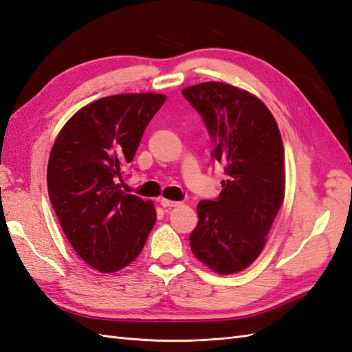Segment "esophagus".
<instances>
[{
	"label": "esophagus",
	"instance_id": "34e87169",
	"mask_svg": "<svg viewBox=\"0 0 352 352\" xmlns=\"http://www.w3.org/2000/svg\"><path fill=\"white\" fill-rule=\"evenodd\" d=\"M160 204L162 208H175V206L179 204V201H173V200H167V199H161Z\"/></svg>",
	"mask_w": 352,
	"mask_h": 352
}]
</instances>
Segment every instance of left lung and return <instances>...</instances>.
I'll list each match as a JSON object with an SVG mask.
<instances>
[{
    "instance_id": "left-lung-1",
    "label": "left lung",
    "mask_w": 352,
    "mask_h": 352,
    "mask_svg": "<svg viewBox=\"0 0 352 352\" xmlns=\"http://www.w3.org/2000/svg\"><path fill=\"white\" fill-rule=\"evenodd\" d=\"M182 96L201 116L210 157L226 173L217 199L197 206L191 251L219 275H230L260 255L284 201V144L270 110L250 92L206 82L185 88Z\"/></svg>"
}]
</instances>
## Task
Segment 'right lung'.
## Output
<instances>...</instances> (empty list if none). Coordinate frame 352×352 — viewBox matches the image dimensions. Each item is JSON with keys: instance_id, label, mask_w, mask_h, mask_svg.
Segmentation results:
<instances>
[{"instance_id": "add662e5", "label": "right lung", "mask_w": 352, "mask_h": 352, "mask_svg": "<svg viewBox=\"0 0 352 352\" xmlns=\"http://www.w3.org/2000/svg\"><path fill=\"white\" fill-rule=\"evenodd\" d=\"M161 94H122L80 109L56 137L47 191L64 234L91 267L121 270L137 258L155 224L151 201L119 190Z\"/></svg>"}]
</instances>
